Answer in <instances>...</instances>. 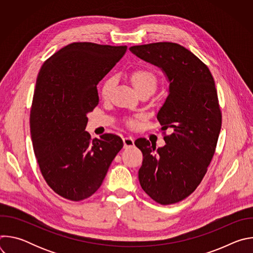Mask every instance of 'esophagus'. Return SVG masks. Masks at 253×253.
Wrapping results in <instances>:
<instances>
[{"label": "esophagus", "mask_w": 253, "mask_h": 253, "mask_svg": "<svg viewBox=\"0 0 253 253\" xmlns=\"http://www.w3.org/2000/svg\"><path fill=\"white\" fill-rule=\"evenodd\" d=\"M123 143H124V148H130L134 146V139L132 137H125L123 139Z\"/></svg>", "instance_id": "1"}]
</instances>
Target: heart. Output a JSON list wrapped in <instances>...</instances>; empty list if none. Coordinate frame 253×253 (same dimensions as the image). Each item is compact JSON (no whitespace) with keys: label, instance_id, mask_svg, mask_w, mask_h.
Segmentation results:
<instances>
[{"label":"heart","instance_id":"b5f03b06","mask_svg":"<svg viewBox=\"0 0 253 253\" xmlns=\"http://www.w3.org/2000/svg\"><path fill=\"white\" fill-rule=\"evenodd\" d=\"M131 80L132 83L135 87V89L137 90L138 93L142 92V91H150V92H154L157 86V79L156 76L152 73V72L145 70V69H140V70H136L133 72V74L131 76ZM115 84V80L113 77L108 78L102 88H101V95L103 96V98H108L114 87ZM141 116L138 115L135 118H130L127 120V125L129 127H136L137 126V119H140Z\"/></svg>","mask_w":253,"mask_h":253}]
</instances>
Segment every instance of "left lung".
<instances>
[{
    "label": "left lung",
    "mask_w": 253,
    "mask_h": 253,
    "mask_svg": "<svg viewBox=\"0 0 253 253\" xmlns=\"http://www.w3.org/2000/svg\"><path fill=\"white\" fill-rule=\"evenodd\" d=\"M143 61L162 70L168 96L157 119L166 145L156 148L145 138L135 145L143 153L138 177L142 189L168 205L189 196L200 184L214 155L221 129V111L208 67L183 46L159 42L130 47Z\"/></svg>",
    "instance_id": "8db88e82"
}]
</instances>
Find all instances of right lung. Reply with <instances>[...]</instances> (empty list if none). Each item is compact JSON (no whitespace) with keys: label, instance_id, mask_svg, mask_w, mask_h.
<instances>
[{"label":"right lung","instance_id":"right-lung-1","mask_svg":"<svg viewBox=\"0 0 253 253\" xmlns=\"http://www.w3.org/2000/svg\"><path fill=\"white\" fill-rule=\"evenodd\" d=\"M127 46L72 43L45 61L36 82L30 131L47 184L60 196L80 201L101 186L122 139L85 131L99 103L97 85L123 57Z\"/></svg>","mask_w":253,"mask_h":253}]
</instances>
